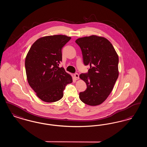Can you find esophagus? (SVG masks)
Instances as JSON below:
<instances>
[{
	"label": "esophagus",
	"instance_id": "34e87169",
	"mask_svg": "<svg viewBox=\"0 0 147 147\" xmlns=\"http://www.w3.org/2000/svg\"><path fill=\"white\" fill-rule=\"evenodd\" d=\"M74 78L75 80H78L79 79V76L78 73H76L74 74Z\"/></svg>",
	"mask_w": 147,
	"mask_h": 147
}]
</instances>
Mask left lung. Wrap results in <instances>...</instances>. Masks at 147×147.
Listing matches in <instances>:
<instances>
[{"label":"left lung","instance_id":"left-lung-1","mask_svg":"<svg viewBox=\"0 0 147 147\" xmlns=\"http://www.w3.org/2000/svg\"><path fill=\"white\" fill-rule=\"evenodd\" d=\"M85 65H90L88 74L80 78L87 85L79 98L90 106L100 105L109 96L119 77V56L111 43L104 37L91 35L78 38Z\"/></svg>","mask_w":147,"mask_h":147}]
</instances>
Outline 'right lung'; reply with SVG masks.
Masks as SVG:
<instances>
[{"label":"right lung","mask_w":147,"mask_h":147,"mask_svg":"<svg viewBox=\"0 0 147 147\" xmlns=\"http://www.w3.org/2000/svg\"><path fill=\"white\" fill-rule=\"evenodd\" d=\"M70 39L65 35L44 36L37 40L28 51L25 63L27 80L43 101L59 100L65 85L73 82L70 74L58 67L62 59V47Z\"/></svg>","instance_id":"add662e5"}]
</instances>
